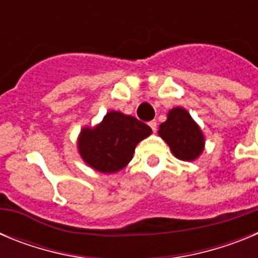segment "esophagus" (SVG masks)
<instances>
[{
    "instance_id": "34e87169",
    "label": "esophagus",
    "mask_w": 258,
    "mask_h": 258,
    "mask_svg": "<svg viewBox=\"0 0 258 258\" xmlns=\"http://www.w3.org/2000/svg\"><path fill=\"white\" fill-rule=\"evenodd\" d=\"M149 125H150V127H151V129H152V132H156L157 131V122H156V120H151V121L149 122Z\"/></svg>"
}]
</instances>
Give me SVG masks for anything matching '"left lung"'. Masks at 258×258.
<instances>
[{"instance_id": "8db88e82", "label": "left lung", "mask_w": 258, "mask_h": 258, "mask_svg": "<svg viewBox=\"0 0 258 258\" xmlns=\"http://www.w3.org/2000/svg\"><path fill=\"white\" fill-rule=\"evenodd\" d=\"M159 136L169 145L173 155L179 160H195L204 149L200 127L181 107L169 111L166 121L159 126Z\"/></svg>"}]
</instances>
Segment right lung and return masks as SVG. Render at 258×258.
Segmentation results:
<instances>
[{
	"instance_id": "obj_1",
	"label": "right lung",
	"mask_w": 258,
	"mask_h": 258,
	"mask_svg": "<svg viewBox=\"0 0 258 258\" xmlns=\"http://www.w3.org/2000/svg\"><path fill=\"white\" fill-rule=\"evenodd\" d=\"M151 133L149 125L133 116L111 111L97 127L81 132L79 151L95 170L115 173L132 160L136 146Z\"/></svg>"
}]
</instances>
